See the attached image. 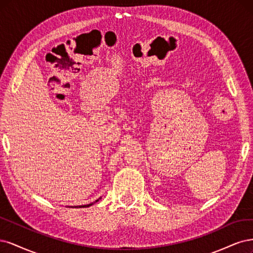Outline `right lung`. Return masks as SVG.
Instances as JSON below:
<instances>
[{
  "mask_svg": "<svg viewBox=\"0 0 253 253\" xmlns=\"http://www.w3.org/2000/svg\"><path fill=\"white\" fill-rule=\"evenodd\" d=\"M99 200H101V198L100 199H97L95 202H93V203H90V204H87V205H81V206H71V208H87V207H89V206H91V205H93L94 203H96V202H99Z\"/></svg>",
  "mask_w": 253,
  "mask_h": 253,
  "instance_id": "1",
  "label": "right lung"
}]
</instances>
